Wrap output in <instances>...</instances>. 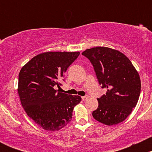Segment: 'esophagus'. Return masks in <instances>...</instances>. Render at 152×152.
Wrapping results in <instances>:
<instances>
[{
	"label": "esophagus",
	"mask_w": 152,
	"mask_h": 152,
	"mask_svg": "<svg viewBox=\"0 0 152 152\" xmlns=\"http://www.w3.org/2000/svg\"><path fill=\"white\" fill-rule=\"evenodd\" d=\"M81 99L83 101H86V99H88V96H82Z\"/></svg>",
	"instance_id": "34e87169"
}]
</instances>
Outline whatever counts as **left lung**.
Masks as SVG:
<instances>
[{
  "instance_id": "8db88e82",
  "label": "left lung",
  "mask_w": 152,
  "mask_h": 152,
  "mask_svg": "<svg viewBox=\"0 0 152 152\" xmlns=\"http://www.w3.org/2000/svg\"><path fill=\"white\" fill-rule=\"evenodd\" d=\"M91 64L102 88L107 91L97 99L93 117L106 125L124 121L137 105L141 92L139 73L124 54L107 47H95L82 53Z\"/></svg>"
}]
</instances>
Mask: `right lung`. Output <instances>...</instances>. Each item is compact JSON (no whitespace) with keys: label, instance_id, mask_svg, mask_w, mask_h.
<instances>
[{"label":"right lung","instance_id":"add662e5","mask_svg":"<svg viewBox=\"0 0 152 152\" xmlns=\"http://www.w3.org/2000/svg\"><path fill=\"white\" fill-rule=\"evenodd\" d=\"M79 52H46L23 66L18 75V92L28 116L47 131H58L71 121L79 96L56 90L68 68Z\"/></svg>","mask_w":152,"mask_h":152}]
</instances>
